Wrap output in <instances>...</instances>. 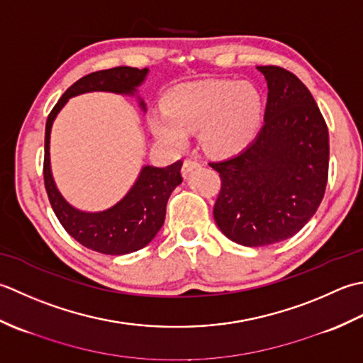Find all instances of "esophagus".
<instances>
[{"label": "esophagus", "mask_w": 363, "mask_h": 363, "mask_svg": "<svg viewBox=\"0 0 363 363\" xmlns=\"http://www.w3.org/2000/svg\"><path fill=\"white\" fill-rule=\"evenodd\" d=\"M202 164L201 162H199L197 160H192V158H188V160H184V162H183V175L186 177V175H189L192 171H194V169H199L201 167Z\"/></svg>", "instance_id": "obj_1"}]
</instances>
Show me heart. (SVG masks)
<instances>
[{
  "label": "heart",
  "instance_id": "heart-1",
  "mask_svg": "<svg viewBox=\"0 0 363 363\" xmlns=\"http://www.w3.org/2000/svg\"><path fill=\"white\" fill-rule=\"evenodd\" d=\"M262 121L263 99L254 84L208 79L175 87L166 99V113L150 116V128L172 149H183L188 133L201 130L203 149L225 157L242 150Z\"/></svg>",
  "mask_w": 363,
  "mask_h": 363
}]
</instances>
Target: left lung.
Instances as JSON below:
<instances>
[{
  "mask_svg": "<svg viewBox=\"0 0 363 363\" xmlns=\"http://www.w3.org/2000/svg\"><path fill=\"white\" fill-rule=\"evenodd\" d=\"M257 70L268 84L264 125L241 153L210 162L220 177L214 220L246 247L298 233L323 201L329 169L328 127L308 89L282 67Z\"/></svg>",
  "mask_w": 363,
  "mask_h": 363,
  "instance_id": "1",
  "label": "left lung"
}]
</instances>
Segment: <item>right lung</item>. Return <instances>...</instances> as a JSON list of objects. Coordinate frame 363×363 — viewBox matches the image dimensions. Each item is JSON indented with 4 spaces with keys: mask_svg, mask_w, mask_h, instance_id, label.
Segmentation results:
<instances>
[{
    "mask_svg": "<svg viewBox=\"0 0 363 363\" xmlns=\"http://www.w3.org/2000/svg\"><path fill=\"white\" fill-rule=\"evenodd\" d=\"M149 75V69L116 67L94 72L72 84L51 111L45 127V160H43V179L45 188L59 223L84 247L108 255H125L145 247L158 235L164 224L166 205L172 191L183 182L182 161L171 166L155 167L145 164L140 167L133 186L119 202L103 211H83L65 201L51 172L50 136L53 122L77 95L89 92H113L136 97L143 113L147 111L145 101L139 97L138 89Z\"/></svg>",
    "mask_w": 363,
    "mask_h": 363,
    "instance_id": "1",
    "label": "right lung"
}]
</instances>
